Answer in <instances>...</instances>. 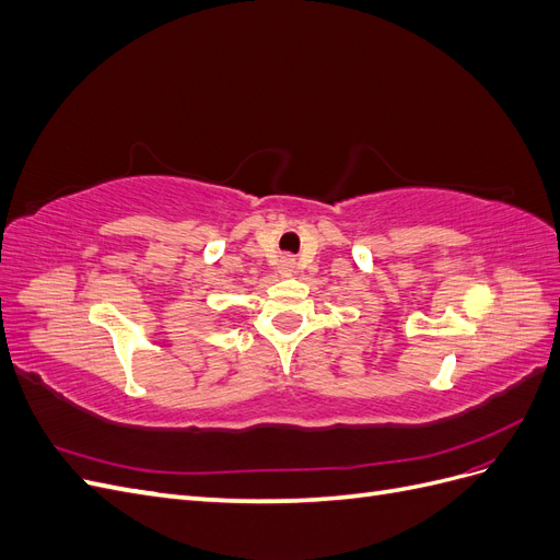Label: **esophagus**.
I'll return each mask as SVG.
<instances>
[{"mask_svg": "<svg viewBox=\"0 0 560 560\" xmlns=\"http://www.w3.org/2000/svg\"><path fill=\"white\" fill-rule=\"evenodd\" d=\"M294 270V259L292 257H282L280 259V273H292Z\"/></svg>", "mask_w": 560, "mask_h": 560, "instance_id": "esophagus-1", "label": "esophagus"}]
</instances>
